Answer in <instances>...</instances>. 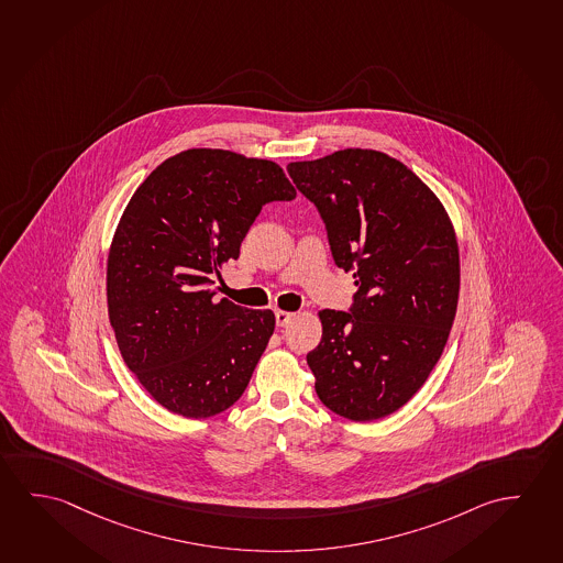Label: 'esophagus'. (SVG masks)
I'll return each instance as SVG.
<instances>
[{"label":"esophagus","mask_w":563,"mask_h":563,"mask_svg":"<svg viewBox=\"0 0 563 563\" xmlns=\"http://www.w3.org/2000/svg\"><path fill=\"white\" fill-rule=\"evenodd\" d=\"M294 312L276 311L277 327H286V324H289V322H291V319H294Z\"/></svg>","instance_id":"1"}]
</instances>
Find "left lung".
<instances>
[{
	"label": "left lung",
	"mask_w": 563,
	"mask_h": 563,
	"mask_svg": "<svg viewBox=\"0 0 563 563\" xmlns=\"http://www.w3.org/2000/svg\"><path fill=\"white\" fill-rule=\"evenodd\" d=\"M287 172L357 287L349 312L319 311L322 339L307 354L314 391L344 419H384L446 346L460 295L454 227L434 191L384 152L346 148Z\"/></svg>",
	"instance_id": "left-lung-1"
}]
</instances>
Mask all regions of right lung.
<instances>
[{
    "label": "right lung",
    "mask_w": 563,
    "mask_h": 563,
    "mask_svg": "<svg viewBox=\"0 0 563 563\" xmlns=\"http://www.w3.org/2000/svg\"><path fill=\"white\" fill-rule=\"evenodd\" d=\"M295 188L276 162L189 148L134 191L108 256L109 322L126 367L164 409L207 419L241 399L274 334L269 309L214 299L269 201Z\"/></svg>",
    "instance_id": "obj_1"
}]
</instances>
